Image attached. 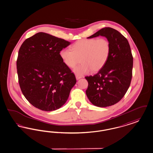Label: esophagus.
Wrapping results in <instances>:
<instances>
[{
    "label": "esophagus",
    "mask_w": 153,
    "mask_h": 153,
    "mask_svg": "<svg viewBox=\"0 0 153 153\" xmlns=\"http://www.w3.org/2000/svg\"><path fill=\"white\" fill-rule=\"evenodd\" d=\"M82 77L81 76H78V75H76V79H81Z\"/></svg>",
    "instance_id": "1"
}]
</instances>
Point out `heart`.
Returning <instances> with one entry per match:
<instances>
[{
  "label": "heart",
  "mask_w": 153,
  "mask_h": 153,
  "mask_svg": "<svg viewBox=\"0 0 153 153\" xmlns=\"http://www.w3.org/2000/svg\"><path fill=\"white\" fill-rule=\"evenodd\" d=\"M110 44L106 38H92L77 41L71 49L64 48L60 52L61 59L68 67L74 68L79 60L81 63L74 68L78 75L89 71L97 72L103 67L110 55ZM80 59H79V58Z\"/></svg>",
  "instance_id": "b5f03b06"
}]
</instances>
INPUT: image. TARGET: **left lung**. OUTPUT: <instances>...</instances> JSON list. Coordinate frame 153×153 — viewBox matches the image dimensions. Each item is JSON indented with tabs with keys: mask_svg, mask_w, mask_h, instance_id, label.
<instances>
[{
	"mask_svg": "<svg viewBox=\"0 0 153 153\" xmlns=\"http://www.w3.org/2000/svg\"><path fill=\"white\" fill-rule=\"evenodd\" d=\"M100 35L109 41L110 55L97 74L85 78L88 98L94 105L103 108L118 102L126 94L132 78L133 57L127 39L118 31L105 27L88 38Z\"/></svg>",
	"mask_w": 153,
	"mask_h": 153,
	"instance_id": "left-lung-1",
	"label": "left lung"
}]
</instances>
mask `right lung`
Wrapping results in <instances>:
<instances>
[{"label":"right lung","mask_w":153,"mask_h":153,"mask_svg":"<svg viewBox=\"0 0 153 153\" xmlns=\"http://www.w3.org/2000/svg\"><path fill=\"white\" fill-rule=\"evenodd\" d=\"M69 44L64 39L39 32L27 39L19 49L16 67L20 88L28 102L39 109L61 108L76 82L60 56Z\"/></svg>","instance_id":"add662e5"}]
</instances>
